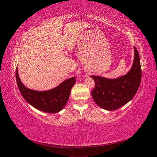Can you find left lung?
Masks as SVG:
<instances>
[{
	"mask_svg": "<svg viewBox=\"0 0 157 157\" xmlns=\"http://www.w3.org/2000/svg\"><path fill=\"white\" fill-rule=\"evenodd\" d=\"M134 50V62L125 75L116 78L90 76L95 81L92 96L99 107L114 111L126 105L134 97L140 85L141 69L139 52L136 47Z\"/></svg>",
	"mask_w": 157,
	"mask_h": 157,
	"instance_id": "left-lung-1",
	"label": "left lung"
}]
</instances>
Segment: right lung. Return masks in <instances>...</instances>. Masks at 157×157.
<instances>
[{"instance_id":"add662e5","label":"right lung","mask_w":157,"mask_h":157,"mask_svg":"<svg viewBox=\"0 0 157 157\" xmlns=\"http://www.w3.org/2000/svg\"><path fill=\"white\" fill-rule=\"evenodd\" d=\"M16 77L19 90L25 100L37 110L48 113H56L62 110L67 103L71 88L76 82L73 77L64 80L52 89L37 91L23 85L19 77L17 67Z\"/></svg>"}]
</instances>
